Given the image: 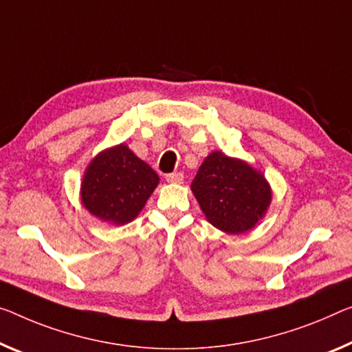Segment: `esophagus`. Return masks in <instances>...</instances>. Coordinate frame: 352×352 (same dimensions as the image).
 Listing matches in <instances>:
<instances>
[{
  "instance_id": "esophagus-1",
  "label": "esophagus",
  "mask_w": 352,
  "mask_h": 352,
  "mask_svg": "<svg viewBox=\"0 0 352 352\" xmlns=\"http://www.w3.org/2000/svg\"><path fill=\"white\" fill-rule=\"evenodd\" d=\"M166 182H170V184H182L184 182V175L182 173H170V175H166Z\"/></svg>"
}]
</instances>
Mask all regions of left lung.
I'll return each mask as SVG.
<instances>
[{
	"label": "left lung",
	"instance_id": "obj_1",
	"mask_svg": "<svg viewBox=\"0 0 352 352\" xmlns=\"http://www.w3.org/2000/svg\"><path fill=\"white\" fill-rule=\"evenodd\" d=\"M192 192L209 223L230 234L252 230L272 199L261 173L219 151L204 159L192 182Z\"/></svg>",
	"mask_w": 352,
	"mask_h": 352
}]
</instances>
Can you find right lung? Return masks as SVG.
<instances>
[{
	"label": "right lung",
	"instance_id": "obj_1",
	"mask_svg": "<svg viewBox=\"0 0 352 352\" xmlns=\"http://www.w3.org/2000/svg\"><path fill=\"white\" fill-rule=\"evenodd\" d=\"M159 176L126 144L96 155L82 184L83 206L97 219L124 225L137 217Z\"/></svg>",
	"mask_w": 352,
	"mask_h": 352
}]
</instances>
